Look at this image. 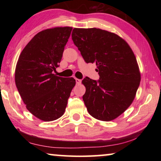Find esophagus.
<instances>
[{"label":"esophagus","mask_w":161,"mask_h":161,"mask_svg":"<svg viewBox=\"0 0 161 161\" xmlns=\"http://www.w3.org/2000/svg\"><path fill=\"white\" fill-rule=\"evenodd\" d=\"M75 80H76V83H77V84H80L81 82V80H79V79H77V78H76Z\"/></svg>","instance_id":"esophagus-1"}]
</instances>
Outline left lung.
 <instances>
[{"label":"left lung","mask_w":161,"mask_h":161,"mask_svg":"<svg viewBox=\"0 0 161 161\" xmlns=\"http://www.w3.org/2000/svg\"><path fill=\"white\" fill-rule=\"evenodd\" d=\"M72 37L86 63L96 62L99 80L85 77L83 100L89 114L110 121L134 100L141 72L129 44L118 35L99 28H74Z\"/></svg>","instance_id":"1"}]
</instances>
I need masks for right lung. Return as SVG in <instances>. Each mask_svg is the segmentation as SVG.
<instances>
[{
	"mask_svg": "<svg viewBox=\"0 0 161 161\" xmlns=\"http://www.w3.org/2000/svg\"><path fill=\"white\" fill-rule=\"evenodd\" d=\"M72 27L38 32L21 52L15 71L19 94L32 115L52 121L63 115L76 81L53 74L59 67Z\"/></svg>",
	"mask_w": 161,
	"mask_h": 161,
	"instance_id": "right-lung-1",
	"label": "right lung"
}]
</instances>
